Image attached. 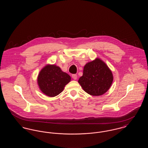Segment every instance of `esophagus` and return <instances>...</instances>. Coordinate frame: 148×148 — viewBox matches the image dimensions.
Masks as SVG:
<instances>
[{
	"instance_id": "1",
	"label": "esophagus",
	"mask_w": 148,
	"mask_h": 148,
	"mask_svg": "<svg viewBox=\"0 0 148 148\" xmlns=\"http://www.w3.org/2000/svg\"><path fill=\"white\" fill-rule=\"evenodd\" d=\"M72 77L73 78V79L74 80H76L77 79V75L76 74H72Z\"/></svg>"
}]
</instances>
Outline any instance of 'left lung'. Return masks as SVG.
Listing matches in <instances>:
<instances>
[{
	"instance_id": "left-lung-1",
	"label": "left lung",
	"mask_w": 148,
	"mask_h": 148,
	"mask_svg": "<svg viewBox=\"0 0 148 148\" xmlns=\"http://www.w3.org/2000/svg\"><path fill=\"white\" fill-rule=\"evenodd\" d=\"M112 71L99 58L86 64L83 76L78 83L85 92L93 96L104 94L110 88L113 83Z\"/></svg>"
}]
</instances>
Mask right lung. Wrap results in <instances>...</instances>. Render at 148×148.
<instances>
[{
  "instance_id": "1",
  "label": "right lung",
  "mask_w": 148,
  "mask_h": 148,
  "mask_svg": "<svg viewBox=\"0 0 148 148\" xmlns=\"http://www.w3.org/2000/svg\"><path fill=\"white\" fill-rule=\"evenodd\" d=\"M71 77L56 65H47L40 71L38 84L40 90L46 95L54 97L63 92Z\"/></svg>"
}]
</instances>
